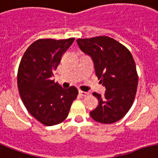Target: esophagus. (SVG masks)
<instances>
[{"mask_svg":"<svg viewBox=\"0 0 158 158\" xmlns=\"http://www.w3.org/2000/svg\"><path fill=\"white\" fill-rule=\"evenodd\" d=\"M79 95H81V96H83V97H87V96L88 95V92H83V91H81V90L79 91Z\"/></svg>","mask_w":158,"mask_h":158,"instance_id":"34e87169","label":"esophagus"}]
</instances>
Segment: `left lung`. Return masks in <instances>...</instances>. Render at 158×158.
<instances>
[{
  "label": "left lung",
  "mask_w": 158,
  "mask_h": 158,
  "mask_svg": "<svg viewBox=\"0 0 158 158\" xmlns=\"http://www.w3.org/2000/svg\"><path fill=\"white\" fill-rule=\"evenodd\" d=\"M77 44L94 63L95 72L106 88L103 96L93 92L99 105L90 115L101 123H114L123 118L134 101L138 75L131 52L108 36L78 39Z\"/></svg>",
  "instance_id": "left-lung-1"
}]
</instances>
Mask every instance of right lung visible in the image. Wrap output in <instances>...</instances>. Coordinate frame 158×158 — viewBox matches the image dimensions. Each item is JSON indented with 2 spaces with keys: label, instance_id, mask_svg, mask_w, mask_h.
<instances>
[{
  "label": "right lung",
  "instance_id": "right-lung-1",
  "mask_svg": "<svg viewBox=\"0 0 158 158\" xmlns=\"http://www.w3.org/2000/svg\"><path fill=\"white\" fill-rule=\"evenodd\" d=\"M74 40H38L26 50L19 64L18 88L22 101L28 112L44 125L63 122L78 96L75 87L66 89L50 79Z\"/></svg>",
  "mask_w": 158,
  "mask_h": 158
}]
</instances>
